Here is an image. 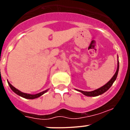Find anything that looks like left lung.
<instances>
[{
	"label": "left lung",
	"instance_id": "8db88e82",
	"mask_svg": "<svg viewBox=\"0 0 130 130\" xmlns=\"http://www.w3.org/2000/svg\"><path fill=\"white\" fill-rule=\"evenodd\" d=\"M118 71H119V60L118 61V69H117V70L115 74H114V76L112 77V79H110L106 84L103 86L101 88L96 89V90L92 91H83L81 90L77 91H80V93H82L83 94H84V95L88 96H99L100 95V94H103V93H105V91H107L111 87V86L112 85L114 82L115 81V80L116 79L117 75H118Z\"/></svg>",
	"mask_w": 130,
	"mask_h": 130
}]
</instances>
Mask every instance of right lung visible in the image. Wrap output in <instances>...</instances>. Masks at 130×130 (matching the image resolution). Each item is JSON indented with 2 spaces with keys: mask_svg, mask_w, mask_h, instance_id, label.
<instances>
[{
  "mask_svg": "<svg viewBox=\"0 0 130 130\" xmlns=\"http://www.w3.org/2000/svg\"><path fill=\"white\" fill-rule=\"evenodd\" d=\"M7 83H8V84H9V86H10V88H11V89H12V90L15 93H16V94H18L19 96H21L23 97V98H25V99H36V98H38V97L41 96V95H42V94H43L44 93H45L47 91V90L41 92V93H37V94H27V93H23V92H21V91H19L18 89H16V88H15L13 86L11 85V84H10V83H9L8 81H7Z\"/></svg>",
  "mask_w": 130,
  "mask_h": 130,
  "instance_id": "add662e5",
  "label": "right lung"
}]
</instances>
